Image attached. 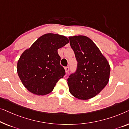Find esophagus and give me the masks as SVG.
Wrapping results in <instances>:
<instances>
[{
    "mask_svg": "<svg viewBox=\"0 0 129 129\" xmlns=\"http://www.w3.org/2000/svg\"><path fill=\"white\" fill-rule=\"evenodd\" d=\"M65 72L66 73H68L69 70H70V68L68 67H65Z\"/></svg>",
    "mask_w": 129,
    "mask_h": 129,
    "instance_id": "34e87169",
    "label": "esophagus"
}]
</instances>
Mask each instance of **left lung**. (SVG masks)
<instances>
[{"label": "left lung", "mask_w": 129, "mask_h": 129, "mask_svg": "<svg viewBox=\"0 0 129 129\" xmlns=\"http://www.w3.org/2000/svg\"><path fill=\"white\" fill-rule=\"evenodd\" d=\"M71 47L78 61L76 72L70 75V93L79 100H89L100 93L109 82V62L94 42L87 36H70Z\"/></svg>", "instance_id": "8db88e82"}]
</instances>
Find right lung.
<instances>
[{
    "mask_svg": "<svg viewBox=\"0 0 129 129\" xmlns=\"http://www.w3.org/2000/svg\"><path fill=\"white\" fill-rule=\"evenodd\" d=\"M69 43L65 36L46 34L25 50L17 62V73L23 85L34 94L51 93L65 75L58 49Z\"/></svg>",
    "mask_w": 129,
    "mask_h": 129,
    "instance_id": "obj_1",
    "label": "right lung"
}]
</instances>
